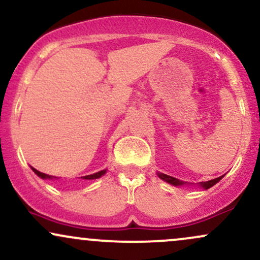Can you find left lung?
Returning <instances> with one entry per match:
<instances>
[{"instance_id": "8db88e82", "label": "left lung", "mask_w": 260, "mask_h": 260, "mask_svg": "<svg viewBox=\"0 0 260 260\" xmlns=\"http://www.w3.org/2000/svg\"><path fill=\"white\" fill-rule=\"evenodd\" d=\"M157 175H159V177L161 178V180H164V181L169 182V183L174 184V186H180V184H183V183H184L183 181L178 180V178L172 177V176H169V175H165V174H157ZM221 178H222V176H220V177L214 178V180L205 181V182H201V186H202L203 188H205V189H208V188L213 187L214 184L217 183V182H219L220 180H221Z\"/></svg>"}]
</instances>
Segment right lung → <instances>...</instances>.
<instances>
[{"instance_id":"add662e5","label":"right lung","mask_w":260,"mask_h":260,"mask_svg":"<svg viewBox=\"0 0 260 260\" xmlns=\"http://www.w3.org/2000/svg\"><path fill=\"white\" fill-rule=\"evenodd\" d=\"M32 169V168H31ZM32 171L35 172V174H37L39 177H41V178H51V176H49V175H46V174H43V172H40V171H38V170H35V169H32ZM106 172V170H103V171H99V172H96V174H92V175H88V176H84V180H94V178H99V177H101V176H103L104 174H105Z\"/></svg>"}]
</instances>
